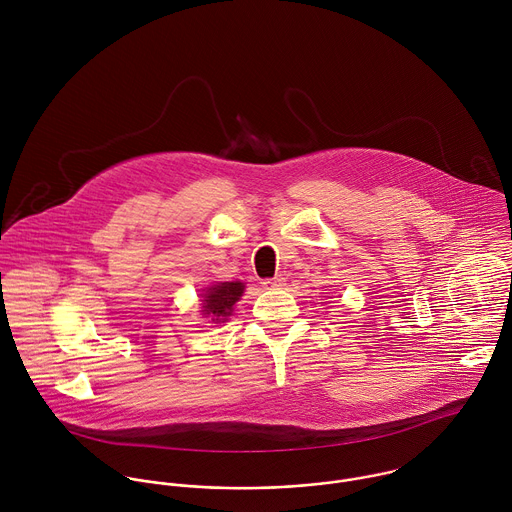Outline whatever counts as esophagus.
Wrapping results in <instances>:
<instances>
[{
    "mask_svg": "<svg viewBox=\"0 0 512 512\" xmlns=\"http://www.w3.org/2000/svg\"><path fill=\"white\" fill-rule=\"evenodd\" d=\"M261 285H263V289H281L285 285V277L277 275L273 279H265Z\"/></svg>",
    "mask_w": 512,
    "mask_h": 512,
    "instance_id": "1",
    "label": "esophagus"
}]
</instances>
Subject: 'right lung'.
<instances>
[{
    "label": "right lung",
    "mask_w": 512,
    "mask_h": 512,
    "mask_svg": "<svg viewBox=\"0 0 512 512\" xmlns=\"http://www.w3.org/2000/svg\"><path fill=\"white\" fill-rule=\"evenodd\" d=\"M243 293V283H217L204 295V314L211 320H225Z\"/></svg>",
    "instance_id": "1"
}]
</instances>
